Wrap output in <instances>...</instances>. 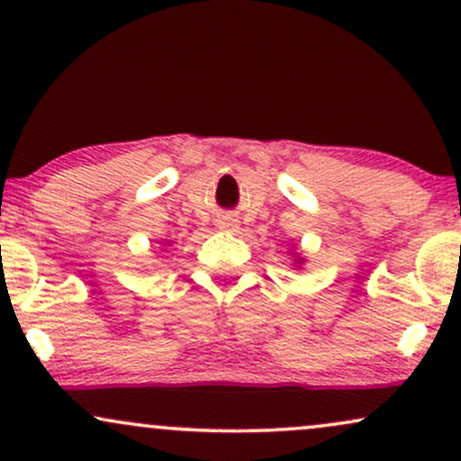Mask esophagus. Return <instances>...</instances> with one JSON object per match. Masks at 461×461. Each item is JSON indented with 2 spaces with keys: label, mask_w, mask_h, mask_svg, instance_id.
<instances>
[{
  "label": "esophagus",
  "mask_w": 461,
  "mask_h": 461,
  "mask_svg": "<svg viewBox=\"0 0 461 461\" xmlns=\"http://www.w3.org/2000/svg\"><path fill=\"white\" fill-rule=\"evenodd\" d=\"M219 225L223 227V230H234V227H236V223H231V221H221Z\"/></svg>",
  "instance_id": "esophagus-1"
}]
</instances>
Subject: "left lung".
Returning a JSON list of instances; mask_svg holds the SVG:
<instances>
[{
  "instance_id": "1",
  "label": "left lung",
  "mask_w": 461,
  "mask_h": 461,
  "mask_svg": "<svg viewBox=\"0 0 461 461\" xmlns=\"http://www.w3.org/2000/svg\"><path fill=\"white\" fill-rule=\"evenodd\" d=\"M294 262H297V264H301V262H303V258H301V256H297V260H294Z\"/></svg>"
}]
</instances>
